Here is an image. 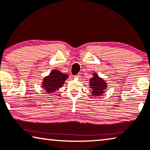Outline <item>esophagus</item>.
I'll list each match as a JSON object with an SVG mask.
<instances>
[{
    "label": "esophagus",
    "instance_id": "obj_1",
    "mask_svg": "<svg viewBox=\"0 0 150 150\" xmlns=\"http://www.w3.org/2000/svg\"><path fill=\"white\" fill-rule=\"evenodd\" d=\"M75 78H77V79H79L80 77H81V75H75L74 76Z\"/></svg>",
    "mask_w": 150,
    "mask_h": 150
}]
</instances>
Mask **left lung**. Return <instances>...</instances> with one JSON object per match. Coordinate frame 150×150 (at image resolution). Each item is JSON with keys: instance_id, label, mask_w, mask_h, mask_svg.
Listing matches in <instances>:
<instances>
[{"instance_id": "left-lung-1", "label": "left lung", "mask_w": 150, "mask_h": 150, "mask_svg": "<svg viewBox=\"0 0 150 150\" xmlns=\"http://www.w3.org/2000/svg\"><path fill=\"white\" fill-rule=\"evenodd\" d=\"M92 76L93 77L90 78L89 82L91 93L93 96H101L106 90L107 83L95 73H92Z\"/></svg>"}]
</instances>
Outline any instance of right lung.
I'll return each mask as SVG.
<instances>
[{
  "label": "right lung",
  "instance_id": "add662e5",
  "mask_svg": "<svg viewBox=\"0 0 150 150\" xmlns=\"http://www.w3.org/2000/svg\"><path fill=\"white\" fill-rule=\"evenodd\" d=\"M69 75L62 73L58 70H52L48 76L44 77L41 88H44L47 94L54 93L62 87Z\"/></svg>",
  "mask_w": 150,
  "mask_h": 150
}]
</instances>
